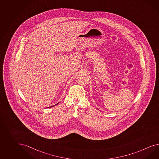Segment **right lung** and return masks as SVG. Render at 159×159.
<instances>
[{"instance_id":"obj_1","label":"right lung","mask_w":159,"mask_h":159,"mask_svg":"<svg viewBox=\"0 0 159 159\" xmlns=\"http://www.w3.org/2000/svg\"><path fill=\"white\" fill-rule=\"evenodd\" d=\"M57 104H58V103H57ZM57 104H55V105H54V106H51V107H48V108H49V107H53V106H57Z\"/></svg>"}]
</instances>
